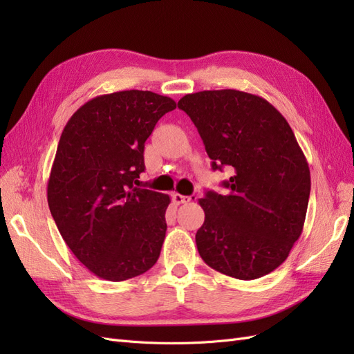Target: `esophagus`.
<instances>
[{"label":"esophagus","instance_id":"obj_1","mask_svg":"<svg viewBox=\"0 0 354 354\" xmlns=\"http://www.w3.org/2000/svg\"><path fill=\"white\" fill-rule=\"evenodd\" d=\"M173 201L176 203H189L192 201V196H185V195H180V194H173Z\"/></svg>","mask_w":354,"mask_h":354}]
</instances>
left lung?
<instances>
[{"instance_id":"1","label":"left lung","mask_w":354,"mask_h":354,"mask_svg":"<svg viewBox=\"0 0 354 354\" xmlns=\"http://www.w3.org/2000/svg\"><path fill=\"white\" fill-rule=\"evenodd\" d=\"M198 128L212 169L229 167V192L208 190L196 246L211 269L241 281L277 269L303 232L310 196L307 159L282 113L239 90L186 94L178 100Z\"/></svg>"}]
</instances>
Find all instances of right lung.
Instances as JSON below:
<instances>
[{"label":"right lung","mask_w":354,"mask_h":354,"mask_svg":"<svg viewBox=\"0 0 354 354\" xmlns=\"http://www.w3.org/2000/svg\"><path fill=\"white\" fill-rule=\"evenodd\" d=\"M176 106L152 91H116L82 104L63 128L48 207L69 250L100 279H131L159 259L171 201L136 185L145 142Z\"/></svg>","instance_id":"add662e5"}]
</instances>
